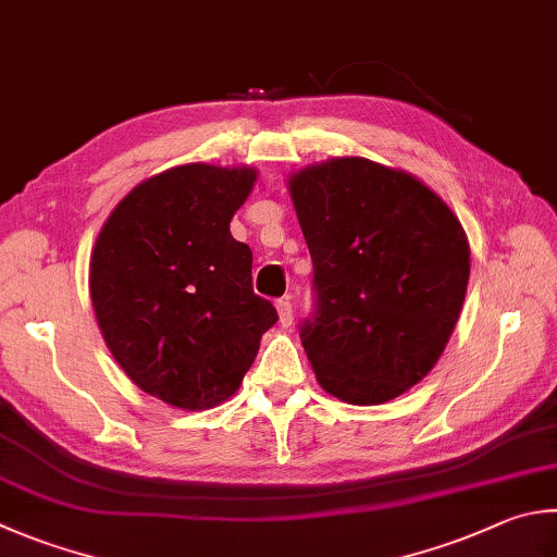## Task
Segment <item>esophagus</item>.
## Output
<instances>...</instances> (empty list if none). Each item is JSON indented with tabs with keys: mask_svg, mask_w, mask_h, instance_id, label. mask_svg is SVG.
<instances>
[{
	"mask_svg": "<svg viewBox=\"0 0 557 557\" xmlns=\"http://www.w3.org/2000/svg\"><path fill=\"white\" fill-rule=\"evenodd\" d=\"M277 313H280V323L282 326H292V321H295V313H292V301L289 297L285 299H277Z\"/></svg>",
	"mask_w": 557,
	"mask_h": 557,
	"instance_id": "34e87169",
	"label": "esophagus"
}]
</instances>
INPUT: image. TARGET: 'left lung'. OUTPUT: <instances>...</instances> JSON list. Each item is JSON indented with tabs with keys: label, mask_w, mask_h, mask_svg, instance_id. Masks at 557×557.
Masks as SVG:
<instances>
[{
	"label": "left lung",
	"mask_w": 557,
	"mask_h": 557,
	"mask_svg": "<svg viewBox=\"0 0 557 557\" xmlns=\"http://www.w3.org/2000/svg\"><path fill=\"white\" fill-rule=\"evenodd\" d=\"M313 265L299 323L319 384L382 404L426 377L460 317L470 246L446 201L399 170L336 158L289 177Z\"/></svg>",
	"instance_id": "8db88e82"
}]
</instances>
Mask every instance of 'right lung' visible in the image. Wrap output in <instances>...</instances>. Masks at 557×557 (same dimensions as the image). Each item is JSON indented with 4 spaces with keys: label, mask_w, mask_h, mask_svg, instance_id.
<instances>
[{
    "label": "right lung",
    "mask_w": 557,
    "mask_h": 557,
    "mask_svg": "<svg viewBox=\"0 0 557 557\" xmlns=\"http://www.w3.org/2000/svg\"><path fill=\"white\" fill-rule=\"evenodd\" d=\"M252 182L250 168H173L131 189L97 238L89 295L111 356L173 407L228 399L277 321L228 228Z\"/></svg>",
    "instance_id": "obj_1"
}]
</instances>
